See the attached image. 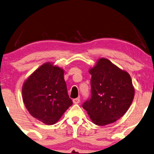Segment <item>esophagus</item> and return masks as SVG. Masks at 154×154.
<instances>
[{"instance_id": "1", "label": "esophagus", "mask_w": 154, "mask_h": 154, "mask_svg": "<svg viewBox=\"0 0 154 154\" xmlns=\"http://www.w3.org/2000/svg\"><path fill=\"white\" fill-rule=\"evenodd\" d=\"M73 103H75V104H78V103H80V99H79V98H74V99L73 100Z\"/></svg>"}]
</instances>
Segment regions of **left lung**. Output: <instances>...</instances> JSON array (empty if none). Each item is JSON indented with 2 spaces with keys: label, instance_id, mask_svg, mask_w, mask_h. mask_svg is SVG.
Wrapping results in <instances>:
<instances>
[{
  "label": "left lung",
  "instance_id": "1",
  "mask_svg": "<svg viewBox=\"0 0 154 154\" xmlns=\"http://www.w3.org/2000/svg\"><path fill=\"white\" fill-rule=\"evenodd\" d=\"M91 97L83 103L93 122L105 126L115 122L128 111L134 97L130 75L106 58H100L89 71Z\"/></svg>",
  "mask_w": 154,
  "mask_h": 154
}]
</instances>
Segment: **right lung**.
<instances>
[{
  "instance_id": "obj_1",
  "label": "right lung",
  "mask_w": 154,
  "mask_h": 154,
  "mask_svg": "<svg viewBox=\"0 0 154 154\" xmlns=\"http://www.w3.org/2000/svg\"><path fill=\"white\" fill-rule=\"evenodd\" d=\"M64 71L45 63L25 81L23 100L32 116L47 125L56 123L73 104L68 96Z\"/></svg>"
}]
</instances>
